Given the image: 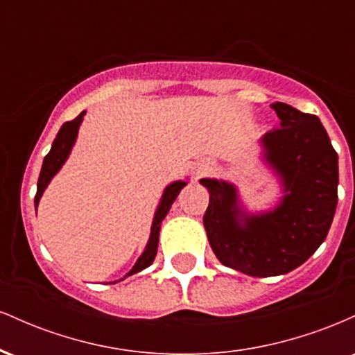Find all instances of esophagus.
Instances as JSON below:
<instances>
[{"label":"esophagus","instance_id":"esophagus-1","mask_svg":"<svg viewBox=\"0 0 355 355\" xmlns=\"http://www.w3.org/2000/svg\"><path fill=\"white\" fill-rule=\"evenodd\" d=\"M209 172H210V165L207 164V162H200V164L195 165V178L205 177Z\"/></svg>","mask_w":355,"mask_h":355}]
</instances>
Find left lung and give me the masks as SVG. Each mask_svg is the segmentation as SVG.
Wrapping results in <instances>:
<instances>
[{"label": "left lung", "mask_w": 355, "mask_h": 355, "mask_svg": "<svg viewBox=\"0 0 355 355\" xmlns=\"http://www.w3.org/2000/svg\"><path fill=\"white\" fill-rule=\"evenodd\" d=\"M280 128L257 141L260 158L275 173L274 207L248 210L237 185L202 178L209 190L203 227L225 267L252 277H275L300 267L327 237L337 207L339 157L315 115L291 105H270Z\"/></svg>", "instance_id": "left-lung-1"}]
</instances>
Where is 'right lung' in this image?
Listing matches in <instances>:
<instances>
[{"label":"right lung","instance_id":"obj_1","mask_svg":"<svg viewBox=\"0 0 355 355\" xmlns=\"http://www.w3.org/2000/svg\"><path fill=\"white\" fill-rule=\"evenodd\" d=\"M85 113L87 112H81L75 120L67 121V123L61 125L58 135H56L55 140H53L50 153H48L43 160L42 172H40V178H38V185H36L35 209H38L40 198L43 197L44 190H46V187L50 185L53 177L60 172L61 166L64 165V162H67L68 157H70L73 146L76 144V138H78V130H80L81 121H83ZM187 183H189V178H187V180H175L165 187L160 202H158L157 205V210H155V215L152 220V229H150V237L145 245L144 254L138 257L135 266H133L132 270L126 274V277L137 274V272H141L144 268L150 267L153 263L155 257H157L158 235H160L162 222H164V218L166 217V214H168V210L172 209V203L175 202V198L178 197V193H180V190L187 185Z\"/></svg>","mask_w":355,"mask_h":355}]
</instances>
